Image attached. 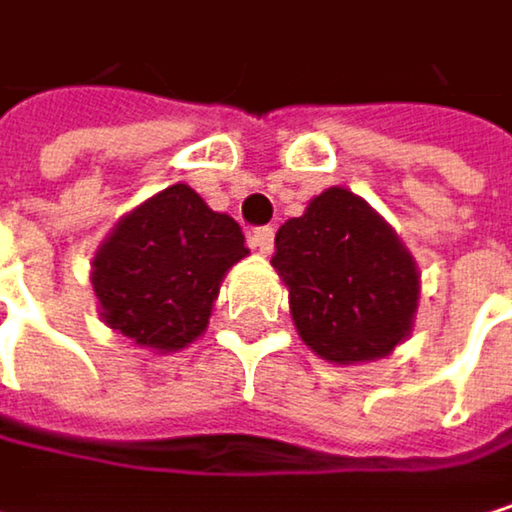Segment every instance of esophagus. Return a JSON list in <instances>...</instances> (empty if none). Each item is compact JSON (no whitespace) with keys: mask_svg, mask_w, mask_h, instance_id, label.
I'll return each mask as SVG.
<instances>
[{"mask_svg":"<svg viewBox=\"0 0 512 512\" xmlns=\"http://www.w3.org/2000/svg\"><path fill=\"white\" fill-rule=\"evenodd\" d=\"M248 242H251V248H254V251L270 254V251H273V245H276V230H273L270 224L254 227V230H251V236H248Z\"/></svg>","mask_w":512,"mask_h":512,"instance_id":"esophagus-1","label":"esophagus"}]
</instances>
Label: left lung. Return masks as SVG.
Returning a JSON list of instances; mask_svg holds the SVG:
<instances>
[{
    "label": "left lung",
    "instance_id": "left-lung-1",
    "mask_svg": "<svg viewBox=\"0 0 512 512\" xmlns=\"http://www.w3.org/2000/svg\"><path fill=\"white\" fill-rule=\"evenodd\" d=\"M273 267L303 342L330 363L387 357L414 324L420 276L399 236L348 188H327L276 233Z\"/></svg>",
    "mask_w": 512,
    "mask_h": 512
}]
</instances>
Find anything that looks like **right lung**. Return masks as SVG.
I'll return each instance as SVG.
<instances>
[{"label":"right lung","instance_id":"add662e5","mask_svg":"<svg viewBox=\"0 0 512 512\" xmlns=\"http://www.w3.org/2000/svg\"><path fill=\"white\" fill-rule=\"evenodd\" d=\"M245 254L239 224L179 182L116 224L95 254L92 288L113 330L179 351L206 330L224 273Z\"/></svg>","mask_w":512,"mask_h":512}]
</instances>
